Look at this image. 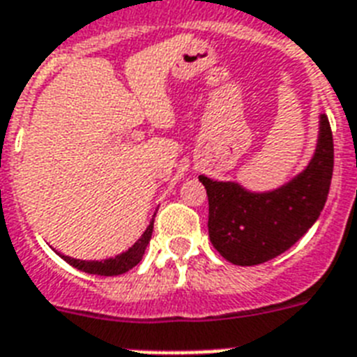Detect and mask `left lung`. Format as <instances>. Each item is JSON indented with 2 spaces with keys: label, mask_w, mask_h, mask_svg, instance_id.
Masks as SVG:
<instances>
[{
  "label": "left lung",
  "mask_w": 357,
  "mask_h": 357,
  "mask_svg": "<svg viewBox=\"0 0 357 357\" xmlns=\"http://www.w3.org/2000/svg\"><path fill=\"white\" fill-rule=\"evenodd\" d=\"M332 173V129L321 114L313 156L301 173L282 186L252 192L236 181L199 175L208 195L210 241L234 265H258L280 256L319 219Z\"/></svg>",
  "instance_id": "obj_1"
}]
</instances>
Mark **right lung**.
<instances>
[{
	"instance_id": "right-lung-1",
	"label": "right lung",
	"mask_w": 357,
	"mask_h": 357,
	"mask_svg": "<svg viewBox=\"0 0 357 357\" xmlns=\"http://www.w3.org/2000/svg\"><path fill=\"white\" fill-rule=\"evenodd\" d=\"M156 215V213H155ZM153 225H155V219L151 221L149 227L145 228V232L139 236V239L136 243L127 249L125 252L118 255L116 258H107V259H77V258H70V256H64L59 252L64 261H68L70 265L77 267L82 273H88V275H99V276H118L123 275L127 271H130L132 267L142 261L145 255V249H147V245L151 241V236H153Z\"/></svg>"
}]
</instances>
